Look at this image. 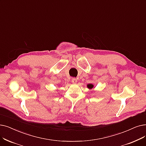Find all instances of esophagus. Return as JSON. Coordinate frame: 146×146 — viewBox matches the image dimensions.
<instances>
[{
  "label": "esophagus",
  "mask_w": 146,
  "mask_h": 146,
  "mask_svg": "<svg viewBox=\"0 0 146 146\" xmlns=\"http://www.w3.org/2000/svg\"><path fill=\"white\" fill-rule=\"evenodd\" d=\"M77 82H78V80H77L76 79V78H72V82L73 84H76Z\"/></svg>",
  "instance_id": "esophagus-1"
}]
</instances>
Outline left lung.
Segmentation results:
<instances>
[{"label": "left lung", "instance_id": "left-lung-1", "mask_svg": "<svg viewBox=\"0 0 146 146\" xmlns=\"http://www.w3.org/2000/svg\"><path fill=\"white\" fill-rule=\"evenodd\" d=\"M87 87H88V89H90V90H91V89H92L94 88V85L92 84H88L87 85Z\"/></svg>", "mask_w": 146, "mask_h": 146}]
</instances>
